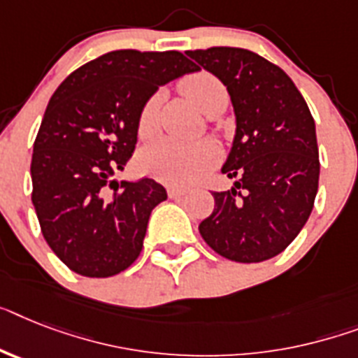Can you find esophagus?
Here are the masks:
<instances>
[{"instance_id":"1","label":"esophagus","mask_w":358,"mask_h":358,"mask_svg":"<svg viewBox=\"0 0 358 358\" xmlns=\"http://www.w3.org/2000/svg\"><path fill=\"white\" fill-rule=\"evenodd\" d=\"M188 188H179V186H170V188H168V196L172 197V199H179V197H182V196H186V194H188Z\"/></svg>"}]
</instances>
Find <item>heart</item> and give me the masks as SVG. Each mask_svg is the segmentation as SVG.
Masks as SVG:
<instances>
[{"mask_svg": "<svg viewBox=\"0 0 358 358\" xmlns=\"http://www.w3.org/2000/svg\"><path fill=\"white\" fill-rule=\"evenodd\" d=\"M182 93L192 104H196L201 111H206L215 93L225 90L220 80L210 73H194L186 76L181 84ZM161 96L152 94L144 102L138 115V133L150 135L155 128ZM220 161V150L212 141H194L185 143L177 138H159L148 144L141 152L138 164L144 173L153 179L170 186H190L210 172Z\"/></svg>", "mask_w": 358, "mask_h": 358, "instance_id": "b5f03b06", "label": "heart"}]
</instances>
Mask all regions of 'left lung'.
Wrapping results in <instances>:
<instances>
[{
    "mask_svg": "<svg viewBox=\"0 0 358 358\" xmlns=\"http://www.w3.org/2000/svg\"><path fill=\"white\" fill-rule=\"evenodd\" d=\"M227 85L236 135L221 172L234 179L212 192L215 206L199 232L210 249L239 264L287 249L311 215L318 192L315 120L302 93L278 66L239 47L186 51Z\"/></svg>",
    "mask_w": 358,
    "mask_h": 358,
    "instance_id": "1",
    "label": "left lung"
}]
</instances>
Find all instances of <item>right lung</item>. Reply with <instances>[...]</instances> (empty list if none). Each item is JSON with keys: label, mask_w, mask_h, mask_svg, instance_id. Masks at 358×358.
<instances>
[{"label": "right lung", "mask_w": 358, "mask_h": 358, "mask_svg": "<svg viewBox=\"0 0 358 358\" xmlns=\"http://www.w3.org/2000/svg\"><path fill=\"white\" fill-rule=\"evenodd\" d=\"M196 71L177 51H111L73 71L49 100L32 152V205L47 245L76 274L108 278L138 258L166 190L148 177H111L135 150L144 102Z\"/></svg>", "instance_id": "add662e5"}]
</instances>
